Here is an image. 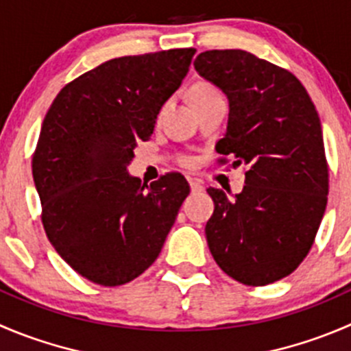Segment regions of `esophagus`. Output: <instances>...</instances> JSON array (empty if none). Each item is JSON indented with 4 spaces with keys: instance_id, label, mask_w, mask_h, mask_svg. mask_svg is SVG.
<instances>
[{
    "instance_id": "obj_1",
    "label": "esophagus",
    "mask_w": 351,
    "mask_h": 351,
    "mask_svg": "<svg viewBox=\"0 0 351 351\" xmlns=\"http://www.w3.org/2000/svg\"><path fill=\"white\" fill-rule=\"evenodd\" d=\"M189 183H190V190H192L193 193H197V192H202V183L199 182V180H195V178H189Z\"/></svg>"
}]
</instances>
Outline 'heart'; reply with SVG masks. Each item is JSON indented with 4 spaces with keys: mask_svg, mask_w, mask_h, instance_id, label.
Listing matches in <instances>:
<instances>
[{
    "mask_svg": "<svg viewBox=\"0 0 351 351\" xmlns=\"http://www.w3.org/2000/svg\"><path fill=\"white\" fill-rule=\"evenodd\" d=\"M216 96H221V93L217 90L216 85H213L210 82L200 80V82H197L195 85H193V89H192V99L193 101L209 99V97H216ZM180 162H182V165H185V166L195 165L193 158H190V156H183V158L180 159Z\"/></svg>",
    "mask_w": 351,
    "mask_h": 351,
    "instance_id": "1",
    "label": "heart"
}]
</instances>
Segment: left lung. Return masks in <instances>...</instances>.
I'll return each mask as SVG.
<instances>
[{"label":"left lung","mask_w":351,"mask_h":351,"mask_svg":"<svg viewBox=\"0 0 351 351\" xmlns=\"http://www.w3.org/2000/svg\"><path fill=\"white\" fill-rule=\"evenodd\" d=\"M193 66L230 101L217 162L233 156L234 165L248 166L247 185L233 199L207 189L214 200L207 245L228 276L266 287L300 266L324 216L329 168L321 120L291 71L248 51H206Z\"/></svg>","instance_id":"8db88e82"}]
</instances>
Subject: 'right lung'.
Segmentation results:
<instances>
[{"label":"right lung","mask_w":351,"mask_h":351,"mask_svg":"<svg viewBox=\"0 0 351 351\" xmlns=\"http://www.w3.org/2000/svg\"><path fill=\"white\" fill-rule=\"evenodd\" d=\"M195 49L104 61L68 82L43 121L32 156L40 219L54 250L85 280L120 287L158 258L190 193L180 173L142 185L127 173Z\"/></svg>","instance_id":"1"}]
</instances>
